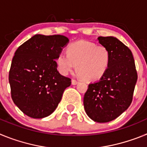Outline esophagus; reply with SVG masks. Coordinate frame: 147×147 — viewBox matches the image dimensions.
Wrapping results in <instances>:
<instances>
[{"mask_svg": "<svg viewBox=\"0 0 147 147\" xmlns=\"http://www.w3.org/2000/svg\"><path fill=\"white\" fill-rule=\"evenodd\" d=\"M78 83H79V82L76 81V80H71V84H72L73 85H77Z\"/></svg>", "mask_w": 147, "mask_h": 147, "instance_id": "1", "label": "esophagus"}]
</instances>
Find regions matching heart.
<instances>
[{
    "mask_svg": "<svg viewBox=\"0 0 147 147\" xmlns=\"http://www.w3.org/2000/svg\"><path fill=\"white\" fill-rule=\"evenodd\" d=\"M110 62L108 49L88 41L71 44L68 51H62L57 59L58 69L63 75L69 74L76 68L87 81L100 80L107 72Z\"/></svg>",
    "mask_w": 147,
    "mask_h": 147,
    "instance_id": "b5f03b06",
    "label": "heart"
}]
</instances>
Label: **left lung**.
Segmentation results:
<instances>
[{"instance_id":"8db88e82","label":"left lung","mask_w":147,"mask_h":147,"mask_svg":"<svg viewBox=\"0 0 147 147\" xmlns=\"http://www.w3.org/2000/svg\"><path fill=\"white\" fill-rule=\"evenodd\" d=\"M97 40L108 49L110 65L99 80L89 84L83 103L89 118L105 123L119 117L129 107L138 75L129 48L113 36L98 37Z\"/></svg>"}]
</instances>
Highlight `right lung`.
<instances>
[{
  "label": "right lung",
  "mask_w": 147,
  "mask_h": 147,
  "mask_svg": "<svg viewBox=\"0 0 147 147\" xmlns=\"http://www.w3.org/2000/svg\"><path fill=\"white\" fill-rule=\"evenodd\" d=\"M68 42L63 35L35 34L15 51L9 74L11 98L29 117L51 115L71 85V79L59 74L55 61Z\"/></svg>",
  "instance_id": "add662e5"
}]
</instances>
